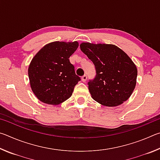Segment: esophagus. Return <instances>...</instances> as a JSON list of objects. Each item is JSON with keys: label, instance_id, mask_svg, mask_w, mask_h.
<instances>
[{"label": "esophagus", "instance_id": "esophagus-1", "mask_svg": "<svg viewBox=\"0 0 160 160\" xmlns=\"http://www.w3.org/2000/svg\"><path fill=\"white\" fill-rule=\"evenodd\" d=\"M87 78H88V76H87L86 75H84L82 77V78H81V79H82V82H85V81L87 80Z\"/></svg>", "mask_w": 160, "mask_h": 160}]
</instances>
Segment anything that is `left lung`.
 <instances>
[{"label": "left lung", "instance_id": "1", "mask_svg": "<svg viewBox=\"0 0 160 160\" xmlns=\"http://www.w3.org/2000/svg\"><path fill=\"white\" fill-rule=\"evenodd\" d=\"M80 49L92 61L96 75L88 82L92 97L104 106L126 101L136 85L138 71L127 54L113 44L82 43Z\"/></svg>", "mask_w": 160, "mask_h": 160}]
</instances>
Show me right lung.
<instances>
[{
	"label": "right lung",
	"mask_w": 160,
	"mask_h": 160,
	"mask_svg": "<svg viewBox=\"0 0 160 160\" xmlns=\"http://www.w3.org/2000/svg\"><path fill=\"white\" fill-rule=\"evenodd\" d=\"M78 43L55 42L44 46L32 59L28 69L32 90L40 101L57 105L72 95L80 81L69 58Z\"/></svg>",
	"instance_id": "1"
}]
</instances>
